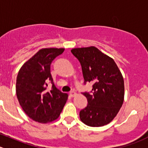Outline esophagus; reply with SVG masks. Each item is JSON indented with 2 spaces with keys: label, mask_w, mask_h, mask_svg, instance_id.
<instances>
[{
  "label": "esophagus",
  "mask_w": 148,
  "mask_h": 148,
  "mask_svg": "<svg viewBox=\"0 0 148 148\" xmlns=\"http://www.w3.org/2000/svg\"><path fill=\"white\" fill-rule=\"evenodd\" d=\"M69 95H70V96H71V97H74V96H75L76 95H77V93H76L75 91L71 90L69 92Z\"/></svg>",
  "instance_id": "esophagus-1"
}]
</instances>
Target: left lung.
I'll use <instances>...</instances> for the list:
<instances>
[{"mask_svg":"<svg viewBox=\"0 0 148 148\" xmlns=\"http://www.w3.org/2000/svg\"><path fill=\"white\" fill-rule=\"evenodd\" d=\"M71 52L82 66L84 84L93 83L90 92L82 93L88 105L79 112L80 120L92 127L107 125L123 103L122 74L114 60L95 47L75 48Z\"/></svg>","mask_w":148,"mask_h":148,"instance_id":"left-lung-1","label":"left lung"}]
</instances>
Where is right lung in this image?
Returning <instances> with one entry per match:
<instances>
[{
  "mask_svg": "<svg viewBox=\"0 0 148 148\" xmlns=\"http://www.w3.org/2000/svg\"><path fill=\"white\" fill-rule=\"evenodd\" d=\"M64 49H40L24 63L16 77V93L20 106L29 118L41 123L52 122L59 117L68 95L55 87L50 73L54 59ZM49 82L52 89L47 91Z\"/></svg>",
  "mask_w": 148,
  "mask_h": 148,
  "instance_id": "1",
  "label": "right lung"
}]
</instances>
